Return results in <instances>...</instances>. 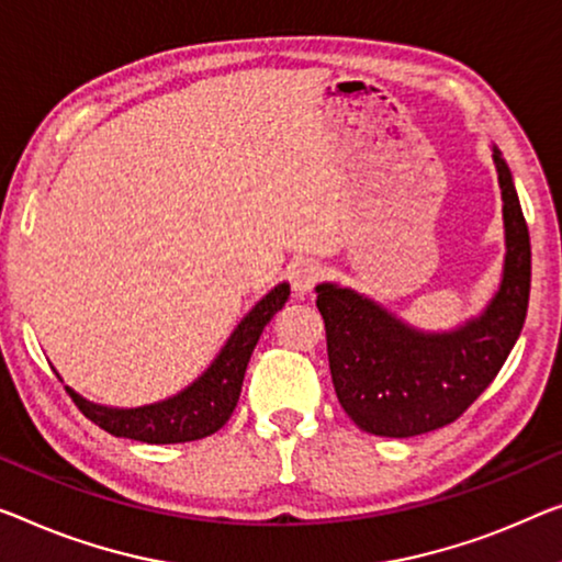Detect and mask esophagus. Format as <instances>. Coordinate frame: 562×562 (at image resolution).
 <instances>
[{"mask_svg":"<svg viewBox=\"0 0 562 562\" xmlns=\"http://www.w3.org/2000/svg\"><path fill=\"white\" fill-rule=\"evenodd\" d=\"M317 280H321V267H317L315 259H300V262L292 265L290 282L297 297H305L315 288Z\"/></svg>","mask_w":562,"mask_h":562,"instance_id":"34e87169","label":"esophagus"}]
</instances>
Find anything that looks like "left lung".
Instances as JSON below:
<instances>
[{
    "instance_id": "obj_1",
    "label": "left lung",
    "mask_w": 562,
    "mask_h": 562,
    "mask_svg": "<svg viewBox=\"0 0 562 562\" xmlns=\"http://www.w3.org/2000/svg\"><path fill=\"white\" fill-rule=\"evenodd\" d=\"M492 161L502 189L505 265L480 315L451 330H422L363 292L335 282L315 288L333 386L358 429L406 439L451 424L495 381L520 338L530 300V234L497 146Z\"/></svg>"
}]
</instances>
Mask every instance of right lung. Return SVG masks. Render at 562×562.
Returning a JSON list of instances; mask_svg holds the SVG:
<instances>
[{"label": "right lung", "instance_id": "right-lung-1", "mask_svg": "<svg viewBox=\"0 0 562 562\" xmlns=\"http://www.w3.org/2000/svg\"><path fill=\"white\" fill-rule=\"evenodd\" d=\"M290 297V284L280 282L259 303L241 317L237 328L224 342L220 353L196 381L181 389L173 396L156 401V404L136 408H115L93 404L78 391L65 386L75 404L90 422L98 424L113 437L146 441V443H181L196 441L209 434L220 431L237 406L241 381L252 350L265 325L272 321L274 313L282 310Z\"/></svg>", "mask_w": 562, "mask_h": 562}]
</instances>
